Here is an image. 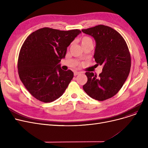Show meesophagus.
Wrapping results in <instances>:
<instances>
[{
    "label": "esophagus",
    "instance_id": "34e87169",
    "mask_svg": "<svg viewBox=\"0 0 148 148\" xmlns=\"http://www.w3.org/2000/svg\"><path fill=\"white\" fill-rule=\"evenodd\" d=\"M80 74V72H74V75H75V76H76V75H79V74Z\"/></svg>",
    "mask_w": 148,
    "mask_h": 148
}]
</instances>
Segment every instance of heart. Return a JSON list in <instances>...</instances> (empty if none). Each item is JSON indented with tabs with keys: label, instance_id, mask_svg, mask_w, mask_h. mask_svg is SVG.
<instances>
[{
	"label": "heart",
	"instance_id": "1",
	"mask_svg": "<svg viewBox=\"0 0 148 148\" xmlns=\"http://www.w3.org/2000/svg\"><path fill=\"white\" fill-rule=\"evenodd\" d=\"M89 43H93L92 38L88 36H84L81 39V44L82 46H84Z\"/></svg>",
	"mask_w": 148,
	"mask_h": 148
}]
</instances>
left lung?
<instances>
[{
  "instance_id": "8db88e82",
  "label": "left lung",
  "mask_w": 148,
  "mask_h": 148,
  "mask_svg": "<svg viewBox=\"0 0 148 148\" xmlns=\"http://www.w3.org/2000/svg\"><path fill=\"white\" fill-rule=\"evenodd\" d=\"M82 31L94 38L96 65L103 66L98 77L93 73H85L88 81L83 90L96 100L109 99L120 90L130 74L131 59L128 45L122 35L109 26L100 25Z\"/></svg>"
}]
</instances>
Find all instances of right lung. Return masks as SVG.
Here are the masks:
<instances>
[{"instance_id":"obj_1","label":"right lung","mask_w":148,"mask_h":148,"mask_svg":"<svg viewBox=\"0 0 148 148\" xmlns=\"http://www.w3.org/2000/svg\"><path fill=\"white\" fill-rule=\"evenodd\" d=\"M81 31L38 29L23 44L18 59L20 79L38 100L50 103L63 95L74 73L64 71L58 64L65 57L67 47Z\"/></svg>"}]
</instances>
